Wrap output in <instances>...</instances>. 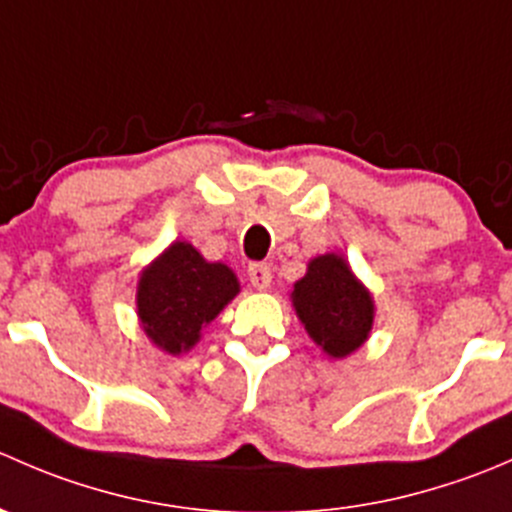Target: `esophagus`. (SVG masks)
<instances>
[{"instance_id": "obj_1", "label": "esophagus", "mask_w": 512, "mask_h": 512, "mask_svg": "<svg viewBox=\"0 0 512 512\" xmlns=\"http://www.w3.org/2000/svg\"><path fill=\"white\" fill-rule=\"evenodd\" d=\"M247 277H250V285L255 289H267L272 282V270L270 265H265V262H252L250 267H247Z\"/></svg>"}]
</instances>
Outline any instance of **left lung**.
Wrapping results in <instances>:
<instances>
[{
  "instance_id": "1",
  "label": "left lung",
  "mask_w": 512,
  "mask_h": 512,
  "mask_svg": "<svg viewBox=\"0 0 512 512\" xmlns=\"http://www.w3.org/2000/svg\"><path fill=\"white\" fill-rule=\"evenodd\" d=\"M289 299L304 332L329 359H347L364 347L374 327V297L339 252L312 257Z\"/></svg>"
}]
</instances>
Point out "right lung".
Listing matches in <instances>:
<instances>
[{
  "mask_svg": "<svg viewBox=\"0 0 512 512\" xmlns=\"http://www.w3.org/2000/svg\"><path fill=\"white\" fill-rule=\"evenodd\" d=\"M240 294V280L223 262H208L198 247L175 240L143 267L136 314L146 337L170 356L195 347L203 329Z\"/></svg>",
  "mask_w": 512,
  "mask_h": 512,
  "instance_id": "add662e5",
  "label": "right lung"
}]
</instances>
